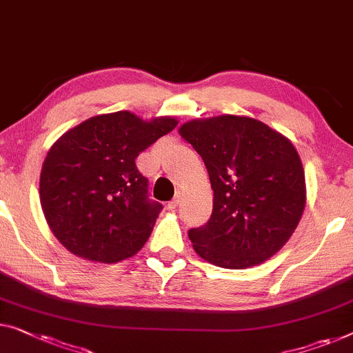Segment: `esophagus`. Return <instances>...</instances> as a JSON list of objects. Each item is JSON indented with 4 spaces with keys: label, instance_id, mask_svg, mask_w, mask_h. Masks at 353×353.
I'll return each mask as SVG.
<instances>
[{
    "label": "esophagus",
    "instance_id": "1",
    "mask_svg": "<svg viewBox=\"0 0 353 353\" xmlns=\"http://www.w3.org/2000/svg\"><path fill=\"white\" fill-rule=\"evenodd\" d=\"M179 201H181V199H179V196H177V198H174V199H171V201L168 203V209H170V210H174V209L179 206Z\"/></svg>",
    "mask_w": 353,
    "mask_h": 353
}]
</instances>
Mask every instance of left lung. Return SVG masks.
I'll return each instance as SVG.
<instances>
[{
  "mask_svg": "<svg viewBox=\"0 0 353 353\" xmlns=\"http://www.w3.org/2000/svg\"><path fill=\"white\" fill-rule=\"evenodd\" d=\"M179 134L201 155L214 190L209 222L188 231L194 252L227 270L276 255L306 208V179L292 141L244 115L190 120Z\"/></svg>",
  "mask_w": 353,
  "mask_h": 353,
  "instance_id": "left-lung-1",
  "label": "left lung"
}]
</instances>
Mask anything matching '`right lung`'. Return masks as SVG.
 I'll use <instances>...</instances> for the list:
<instances>
[{"label": "right lung", "instance_id": "add662e5", "mask_svg": "<svg viewBox=\"0 0 353 353\" xmlns=\"http://www.w3.org/2000/svg\"><path fill=\"white\" fill-rule=\"evenodd\" d=\"M177 123L119 110L87 119L55 141L42 163L39 198L63 247L97 263L143 249L163 206L147 198V179L134 160Z\"/></svg>", "mask_w": 353, "mask_h": 353}]
</instances>
